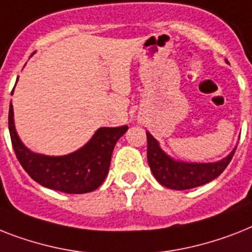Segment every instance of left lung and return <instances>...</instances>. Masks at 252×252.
<instances>
[{
  "mask_svg": "<svg viewBox=\"0 0 252 252\" xmlns=\"http://www.w3.org/2000/svg\"><path fill=\"white\" fill-rule=\"evenodd\" d=\"M147 136V161L155 179L165 188L175 190L193 189L215 180L224 172L236 149L218 163H180L171 159L159 147L150 133Z\"/></svg>",
  "mask_w": 252,
  "mask_h": 252,
  "instance_id": "left-lung-1",
  "label": "left lung"
}]
</instances>
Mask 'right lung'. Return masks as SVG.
<instances>
[{"instance_id": "obj_1", "label": "right lung", "mask_w": 252, "mask_h": 252, "mask_svg": "<svg viewBox=\"0 0 252 252\" xmlns=\"http://www.w3.org/2000/svg\"><path fill=\"white\" fill-rule=\"evenodd\" d=\"M126 129V126L101 128L76 153L66 157H45L34 154L20 142L14 126L13 105L10 103V138L24 171L40 185L67 194L89 193L103 183L110 168L114 146Z\"/></svg>"}]
</instances>
